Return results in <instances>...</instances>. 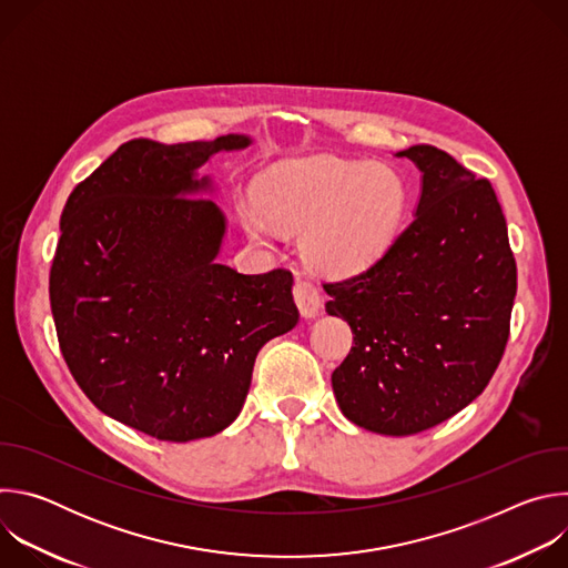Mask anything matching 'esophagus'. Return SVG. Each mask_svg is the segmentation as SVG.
<instances>
[{
  "label": "esophagus",
  "instance_id": "1",
  "mask_svg": "<svg viewBox=\"0 0 568 568\" xmlns=\"http://www.w3.org/2000/svg\"><path fill=\"white\" fill-rule=\"evenodd\" d=\"M294 301L298 305V312L305 318L314 316L318 312V307H321V294H318V290L310 281H301L298 278L294 283Z\"/></svg>",
  "mask_w": 568,
  "mask_h": 568
}]
</instances>
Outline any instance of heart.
<instances>
[{"label": "heart", "mask_w": 568, "mask_h": 568, "mask_svg": "<svg viewBox=\"0 0 568 568\" xmlns=\"http://www.w3.org/2000/svg\"><path fill=\"white\" fill-rule=\"evenodd\" d=\"M407 209L397 171L335 156L292 159L265 171L256 195L237 202L245 233L274 247L280 231H301L303 258L323 274L366 270L393 245Z\"/></svg>", "instance_id": "b5f03b06"}]
</instances>
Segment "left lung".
I'll return each mask as SVG.
<instances>
[{
  "instance_id": "left-lung-1",
  "label": "left lung",
  "mask_w": 568,
  "mask_h": 568,
  "mask_svg": "<svg viewBox=\"0 0 568 568\" xmlns=\"http://www.w3.org/2000/svg\"><path fill=\"white\" fill-rule=\"evenodd\" d=\"M420 171L414 220L362 274L323 285L353 348L333 373L342 414L412 436L483 393L510 333L517 265L495 189L434 145L395 152Z\"/></svg>"
}]
</instances>
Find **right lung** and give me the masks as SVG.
<instances>
[{
	"mask_svg": "<svg viewBox=\"0 0 568 568\" xmlns=\"http://www.w3.org/2000/svg\"><path fill=\"white\" fill-rule=\"evenodd\" d=\"M252 143L128 141L60 217L49 296L62 357L97 409L156 440L226 429L258 351L298 323L290 272L217 263L226 217L200 169Z\"/></svg>",
	"mask_w": 568,
	"mask_h": 568,
	"instance_id": "right-lung-1",
	"label": "right lung"
}]
</instances>
